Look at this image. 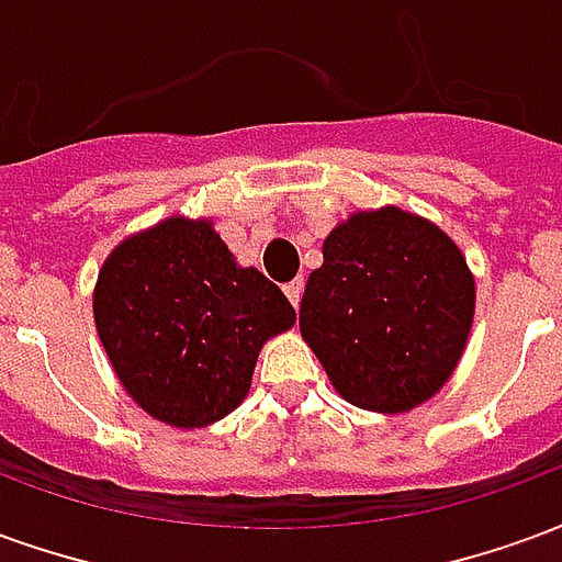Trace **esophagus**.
Here are the masks:
<instances>
[{
  "mask_svg": "<svg viewBox=\"0 0 562 562\" xmlns=\"http://www.w3.org/2000/svg\"><path fill=\"white\" fill-rule=\"evenodd\" d=\"M282 292H285V297L292 301V306H297L301 304V294H304V280H292L285 289H282Z\"/></svg>",
  "mask_w": 562,
  "mask_h": 562,
  "instance_id": "34e87169",
  "label": "esophagus"
}]
</instances>
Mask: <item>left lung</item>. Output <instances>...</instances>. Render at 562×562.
<instances>
[{
	"label": "left lung",
	"instance_id": "left-lung-1",
	"mask_svg": "<svg viewBox=\"0 0 562 562\" xmlns=\"http://www.w3.org/2000/svg\"><path fill=\"white\" fill-rule=\"evenodd\" d=\"M301 301V337L342 401L382 415L427 403L458 370L475 277L436 222L358 210L322 244Z\"/></svg>",
	"mask_w": 562,
	"mask_h": 562
}]
</instances>
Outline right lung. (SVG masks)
<instances>
[{
  "label": "right lung",
  "mask_w": 562,
  "mask_h": 562,
  "mask_svg": "<svg viewBox=\"0 0 562 562\" xmlns=\"http://www.w3.org/2000/svg\"><path fill=\"white\" fill-rule=\"evenodd\" d=\"M92 318L128 397L195 430L246 401L261 346L297 316L261 270L237 265L213 220L177 213L111 249Z\"/></svg>",
  "instance_id": "add662e5"
}]
</instances>
